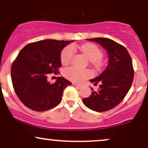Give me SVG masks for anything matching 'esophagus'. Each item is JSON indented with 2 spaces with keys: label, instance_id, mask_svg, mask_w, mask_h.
<instances>
[{
  "label": "esophagus",
  "instance_id": "obj_1",
  "mask_svg": "<svg viewBox=\"0 0 148 148\" xmlns=\"http://www.w3.org/2000/svg\"><path fill=\"white\" fill-rule=\"evenodd\" d=\"M73 86H77V87H81V86H82L81 84H75V83H73Z\"/></svg>",
  "mask_w": 148,
  "mask_h": 148
}]
</instances>
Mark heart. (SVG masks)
Segmentation results:
<instances>
[{
  "mask_svg": "<svg viewBox=\"0 0 148 148\" xmlns=\"http://www.w3.org/2000/svg\"><path fill=\"white\" fill-rule=\"evenodd\" d=\"M75 47L69 46L66 47L62 50L61 54V62L64 65H66L71 62L75 53ZM82 53H83L90 61L94 62L96 66L100 64V60H101L102 55V50L98 48L96 45L93 43H87L82 46L78 47ZM66 77L70 80L75 82H81L84 79L91 75V72L86 69H82L75 66H71L66 69L65 72Z\"/></svg>",
  "mask_w": 148,
  "mask_h": 148,
  "instance_id": "b5f03b06",
  "label": "heart"
}]
</instances>
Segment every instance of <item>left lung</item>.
<instances>
[{
	"mask_svg": "<svg viewBox=\"0 0 148 148\" xmlns=\"http://www.w3.org/2000/svg\"><path fill=\"white\" fill-rule=\"evenodd\" d=\"M99 43L108 55V64L100 75L90 82L100 83L98 91L91 88V95L82 100L86 107L97 112L110 110L122 102L129 91L134 79L132 61L122 45L107 38L87 39Z\"/></svg>",
	"mask_w": 148,
	"mask_h": 148,
	"instance_id": "8db88e82",
	"label": "left lung"
}]
</instances>
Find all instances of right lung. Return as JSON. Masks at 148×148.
I'll use <instances>...</instances> for the list:
<instances>
[{
    "label": "right lung",
    "instance_id": "add662e5",
    "mask_svg": "<svg viewBox=\"0 0 148 148\" xmlns=\"http://www.w3.org/2000/svg\"><path fill=\"white\" fill-rule=\"evenodd\" d=\"M73 41L45 39L26 45L12 65L11 77L16 94L29 109L45 112L62 100L64 88L72 83L63 77L54 84L48 81L62 66L61 53Z\"/></svg>",
    "mask_w": 148,
    "mask_h": 148
}]
</instances>
